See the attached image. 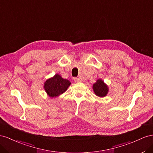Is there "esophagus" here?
<instances>
[{
    "label": "esophagus",
    "instance_id": "1",
    "mask_svg": "<svg viewBox=\"0 0 153 153\" xmlns=\"http://www.w3.org/2000/svg\"><path fill=\"white\" fill-rule=\"evenodd\" d=\"M74 81H75L76 82H80L81 81V79H79V78L75 77V78H74Z\"/></svg>",
    "mask_w": 153,
    "mask_h": 153
}]
</instances>
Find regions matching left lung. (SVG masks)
<instances>
[{
    "label": "left lung",
    "mask_w": 153,
    "mask_h": 153,
    "mask_svg": "<svg viewBox=\"0 0 153 153\" xmlns=\"http://www.w3.org/2000/svg\"><path fill=\"white\" fill-rule=\"evenodd\" d=\"M92 88L94 94L100 97H106L109 91L108 85L101 79L97 80L93 85Z\"/></svg>",
    "instance_id": "obj_1"
}]
</instances>
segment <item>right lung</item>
<instances>
[{
  "mask_svg": "<svg viewBox=\"0 0 153 153\" xmlns=\"http://www.w3.org/2000/svg\"><path fill=\"white\" fill-rule=\"evenodd\" d=\"M71 85V82L68 79H63L59 74H56L46 80L43 88L49 97L56 98L65 92Z\"/></svg>",
  "mask_w": 153,
  "mask_h": 153,
  "instance_id": "obj_1",
  "label": "right lung"
}]
</instances>
